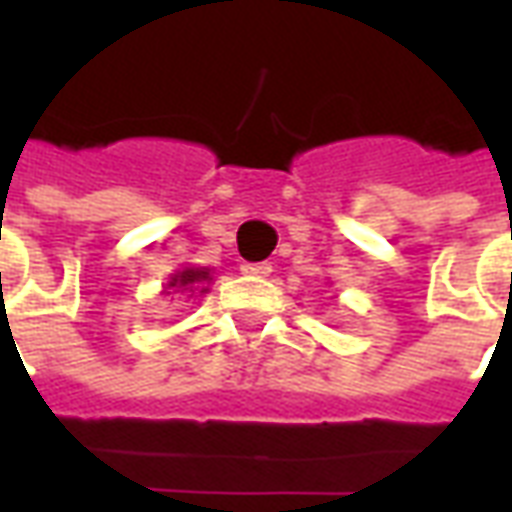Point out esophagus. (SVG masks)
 <instances>
[{"instance_id":"obj_1","label":"esophagus","mask_w":512,"mask_h":512,"mask_svg":"<svg viewBox=\"0 0 512 512\" xmlns=\"http://www.w3.org/2000/svg\"><path fill=\"white\" fill-rule=\"evenodd\" d=\"M241 271H244L246 277H268L271 274V263H266V260L263 263H244Z\"/></svg>"}]
</instances>
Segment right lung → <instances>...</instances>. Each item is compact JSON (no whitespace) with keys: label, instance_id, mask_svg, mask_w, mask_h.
<instances>
[{"label":"right lung","instance_id":"add662e5","mask_svg":"<svg viewBox=\"0 0 512 512\" xmlns=\"http://www.w3.org/2000/svg\"><path fill=\"white\" fill-rule=\"evenodd\" d=\"M202 279H208V271H194V268H186V271H180L172 277V288L178 285V288H189L194 282H202Z\"/></svg>","mask_w":512,"mask_h":512}]
</instances>
